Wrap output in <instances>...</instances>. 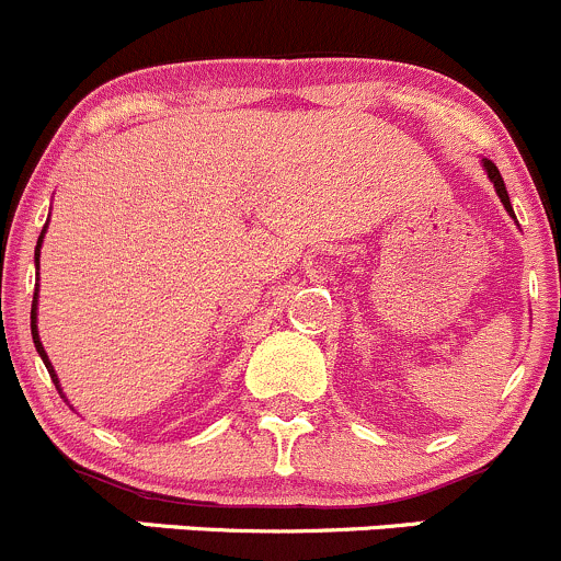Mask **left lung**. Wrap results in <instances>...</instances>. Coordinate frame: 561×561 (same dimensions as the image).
<instances>
[{
	"label": "left lung",
	"instance_id": "obj_1",
	"mask_svg": "<svg viewBox=\"0 0 561 561\" xmlns=\"http://www.w3.org/2000/svg\"><path fill=\"white\" fill-rule=\"evenodd\" d=\"M483 170H486V175H489V181L494 183V188H496V196H500V202L502 205H505V210L511 213L513 216V207H511V196H507V188H505V181H502V175H500V170H496V164L492 159H483ZM516 218V216H513Z\"/></svg>",
	"mask_w": 561,
	"mask_h": 561
}]
</instances>
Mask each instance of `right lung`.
<instances>
[{
    "label": "right lung",
    "instance_id": "1",
    "mask_svg": "<svg viewBox=\"0 0 561 561\" xmlns=\"http://www.w3.org/2000/svg\"><path fill=\"white\" fill-rule=\"evenodd\" d=\"M45 229H48V227H43V232H39V238H37V248H34V264H37V270H39V248H43ZM37 275H39V273H37ZM37 291H39V283H34V299H32V340H34V348H37L39 359L45 362V369H48L50 380H54V383H56V389H59V394L65 397V391H61V386H59V378H56V369H54V365H50V359H48V354H45L43 343H39V332H37Z\"/></svg>",
    "mask_w": 561,
    "mask_h": 561
}]
</instances>
